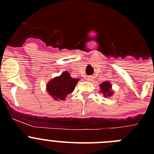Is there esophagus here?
<instances>
[{
	"instance_id": "obj_1",
	"label": "esophagus",
	"mask_w": 154,
	"mask_h": 154,
	"mask_svg": "<svg viewBox=\"0 0 154 154\" xmlns=\"http://www.w3.org/2000/svg\"><path fill=\"white\" fill-rule=\"evenodd\" d=\"M93 80V77L92 76H89V77H87V81H91Z\"/></svg>"
}]
</instances>
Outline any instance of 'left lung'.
Returning <instances> with one entry per match:
<instances>
[{
  "instance_id": "1",
  "label": "left lung",
  "mask_w": 154,
  "mask_h": 154,
  "mask_svg": "<svg viewBox=\"0 0 154 154\" xmlns=\"http://www.w3.org/2000/svg\"><path fill=\"white\" fill-rule=\"evenodd\" d=\"M100 88H101V91L102 92L105 97H110L112 94H113V92L111 90L112 85H111V84L109 81H105V82H103L102 84L100 85Z\"/></svg>"
}]
</instances>
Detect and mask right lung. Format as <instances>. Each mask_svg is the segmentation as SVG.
I'll use <instances>...</instances> for the list:
<instances>
[{
    "mask_svg": "<svg viewBox=\"0 0 154 154\" xmlns=\"http://www.w3.org/2000/svg\"><path fill=\"white\" fill-rule=\"evenodd\" d=\"M78 81V79L72 78L69 73L65 71L48 83L47 91L54 100H64L66 95L73 91Z\"/></svg>",
    "mask_w": 154,
    "mask_h": 154,
    "instance_id": "obj_1",
    "label": "right lung"
}]
</instances>
